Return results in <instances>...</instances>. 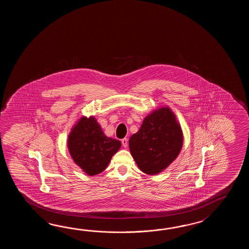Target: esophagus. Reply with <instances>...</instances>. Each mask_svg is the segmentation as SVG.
Masks as SVG:
<instances>
[{
	"label": "esophagus",
	"instance_id": "obj_1",
	"mask_svg": "<svg viewBox=\"0 0 249 249\" xmlns=\"http://www.w3.org/2000/svg\"><path fill=\"white\" fill-rule=\"evenodd\" d=\"M122 144L124 148H126L127 146H128V139H127V138H124V139H123Z\"/></svg>",
	"mask_w": 249,
	"mask_h": 249
}]
</instances>
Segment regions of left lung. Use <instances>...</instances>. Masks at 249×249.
<instances>
[{
	"instance_id": "obj_1",
	"label": "left lung",
	"mask_w": 249,
	"mask_h": 249,
	"mask_svg": "<svg viewBox=\"0 0 249 249\" xmlns=\"http://www.w3.org/2000/svg\"><path fill=\"white\" fill-rule=\"evenodd\" d=\"M183 144L180 123L169 107H160L144 118L129 140L130 152L143 173L156 175L179 156Z\"/></svg>"
}]
</instances>
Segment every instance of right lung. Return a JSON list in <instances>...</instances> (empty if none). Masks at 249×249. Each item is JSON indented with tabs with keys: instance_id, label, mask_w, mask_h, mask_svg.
Here are the masks:
<instances>
[{
	"instance_id": "obj_1",
	"label": "right lung",
	"mask_w": 249,
	"mask_h": 249,
	"mask_svg": "<svg viewBox=\"0 0 249 249\" xmlns=\"http://www.w3.org/2000/svg\"><path fill=\"white\" fill-rule=\"evenodd\" d=\"M120 148L121 142L106 136L92 116L80 117L69 132V154L87 175L103 172Z\"/></svg>"
}]
</instances>
